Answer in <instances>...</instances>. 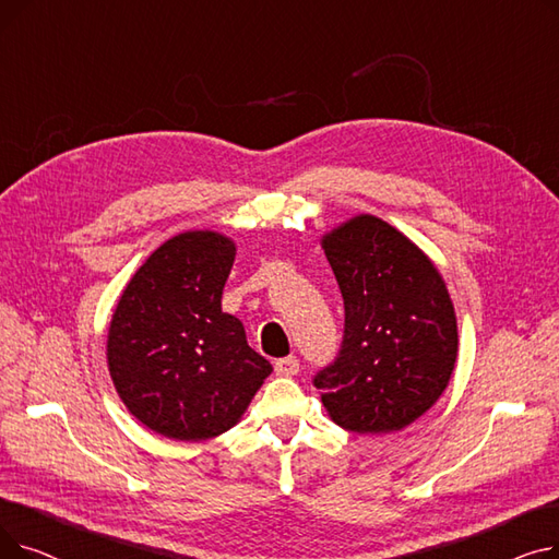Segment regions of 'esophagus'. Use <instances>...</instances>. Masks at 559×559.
<instances>
[{"label":"esophagus","instance_id":"34e87169","mask_svg":"<svg viewBox=\"0 0 559 559\" xmlns=\"http://www.w3.org/2000/svg\"><path fill=\"white\" fill-rule=\"evenodd\" d=\"M274 369H276V376H285V378L297 376V373H299V360H297L295 356L281 358V360H276Z\"/></svg>","mask_w":559,"mask_h":559}]
</instances>
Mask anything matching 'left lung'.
<instances>
[{"label": "left lung", "mask_w": 559, "mask_h": 559, "mask_svg": "<svg viewBox=\"0 0 559 559\" xmlns=\"http://www.w3.org/2000/svg\"><path fill=\"white\" fill-rule=\"evenodd\" d=\"M344 299V340L314 376L344 430L388 435L444 394L457 360V319L442 274L392 224L356 215L321 238Z\"/></svg>", "instance_id": "1"}]
</instances>
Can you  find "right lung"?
<instances>
[{"label":"right lung","instance_id":"1","mask_svg":"<svg viewBox=\"0 0 559 559\" xmlns=\"http://www.w3.org/2000/svg\"><path fill=\"white\" fill-rule=\"evenodd\" d=\"M233 260L235 242L222 233L174 235L142 262L112 312V385L142 426L167 439L226 432L272 373L242 321L222 312Z\"/></svg>","mask_w":559,"mask_h":559}]
</instances>
